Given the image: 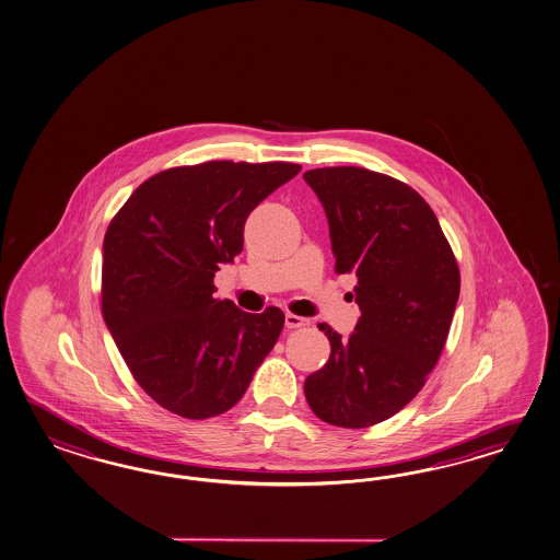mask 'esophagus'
Listing matches in <instances>:
<instances>
[{
  "mask_svg": "<svg viewBox=\"0 0 560 560\" xmlns=\"http://www.w3.org/2000/svg\"><path fill=\"white\" fill-rule=\"evenodd\" d=\"M308 325H311L308 318H302V316H296V314H287L288 328H304V326Z\"/></svg>",
  "mask_w": 560,
  "mask_h": 560,
  "instance_id": "34e87169",
  "label": "esophagus"
}]
</instances>
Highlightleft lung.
I'll return each mask as SVG.
<instances>
[{
	"instance_id": "8db88e82",
	"label": "left lung",
	"mask_w": 560,
	"mask_h": 560,
	"mask_svg": "<svg viewBox=\"0 0 560 560\" xmlns=\"http://www.w3.org/2000/svg\"><path fill=\"white\" fill-rule=\"evenodd\" d=\"M325 208L338 273H354L361 316L347 338L323 323L330 357L304 381L316 416L369 428L401 411L438 363L459 299V270L425 199L361 167L304 173Z\"/></svg>"
}]
</instances>
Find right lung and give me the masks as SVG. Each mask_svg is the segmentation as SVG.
I'll return each mask as SVG.
<instances>
[{
    "instance_id": "obj_1",
    "label": "right lung",
    "mask_w": 560,
    "mask_h": 560,
    "mask_svg": "<svg viewBox=\"0 0 560 560\" xmlns=\"http://www.w3.org/2000/svg\"><path fill=\"white\" fill-rule=\"evenodd\" d=\"M299 171L280 161L161 171L108 225L106 328L132 377L171 413L208 419L232 409L280 337V308L244 313L213 296V276L242 252L252 209Z\"/></svg>"
}]
</instances>
